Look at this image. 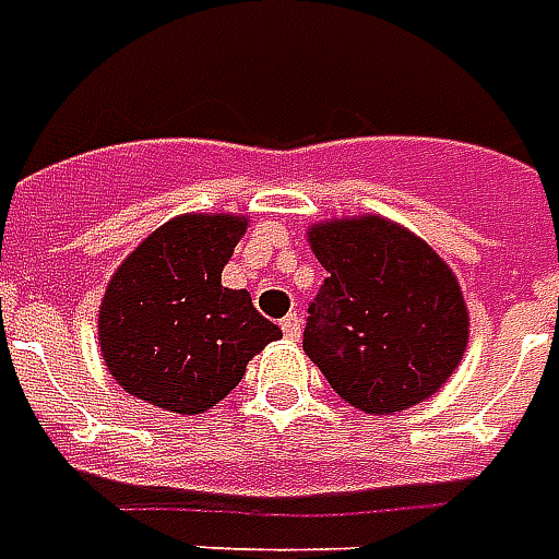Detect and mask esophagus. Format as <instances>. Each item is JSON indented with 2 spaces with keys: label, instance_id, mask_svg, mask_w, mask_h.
<instances>
[{
  "label": "esophagus",
  "instance_id": "obj_1",
  "mask_svg": "<svg viewBox=\"0 0 559 559\" xmlns=\"http://www.w3.org/2000/svg\"><path fill=\"white\" fill-rule=\"evenodd\" d=\"M281 331H284V337L287 340H297L299 337V318L297 312H290L287 318H281Z\"/></svg>",
  "mask_w": 559,
  "mask_h": 559
}]
</instances>
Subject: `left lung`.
I'll return each mask as SVG.
<instances>
[{
	"instance_id": "1",
	"label": "left lung",
	"mask_w": 559,
	"mask_h": 559,
	"mask_svg": "<svg viewBox=\"0 0 559 559\" xmlns=\"http://www.w3.org/2000/svg\"><path fill=\"white\" fill-rule=\"evenodd\" d=\"M328 278L309 302L302 349L349 405L405 412L452 377L467 346V306L452 269L380 216L309 231Z\"/></svg>"
}]
</instances>
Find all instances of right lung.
<instances>
[{"label":"right lung","mask_w":559,"mask_h":559,"mask_svg":"<svg viewBox=\"0 0 559 559\" xmlns=\"http://www.w3.org/2000/svg\"><path fill=\"white\" fill-rule=\"evenodd\" d=\"M247 219L182 216L129 253L107 284L98 340L126 393L176 414H201L241 383L247 361L281 337L222 269Z\"/></svg>","instance_id":"right-lung-1"}]
</instances>
